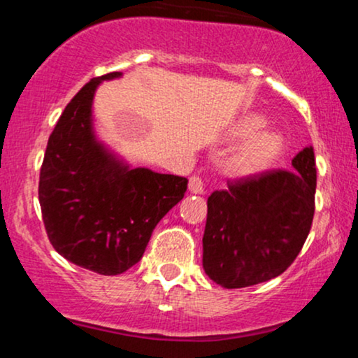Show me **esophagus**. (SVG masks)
Returning a JSON list of instances; mask_svg holds the SVG:
<instances>
[{"mask_svg":"<svg viewBox=\"0 0 358 358\" xmlns=\"http://www.w3.org/2000/svg\"><path fill=\"white\" fill-rule=\"evenodd\" d=\"M188 188H190L192 193H203L205 192L203 180L200 178V176L193 175L192 178H190V182H188Z\"/></svg>","mask_w":358,"mask_h":358,"instance_id":"esophagus-1","label":"esophagus"}]
</instances>
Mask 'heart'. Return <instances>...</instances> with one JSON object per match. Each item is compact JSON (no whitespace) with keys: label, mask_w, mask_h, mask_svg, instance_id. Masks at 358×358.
Instances as JSON below:
<instances>
[{"label":"heart","mask_w":358,"mask_h":358,"mask_svg":"<svg viewBox=\"0 0 358 358\" xmlns=\"http://www.w3.org/2000/svg\"><path fill=\"white\" fill-rule=\"evenodd\" d=\"M266 117L249 114L241 117L232 129L236 139H245L239 150L232 155L231 166L237 173H256L269 166L282 151V136L278 131H261L266 126Z\"/></svg>","instance_id":"1"}]
</instances>
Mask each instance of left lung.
Masks as SVG:
<instances>
[{
    "label": "left lung",
    "instance_id": "8db88e82",
    "mask_svg": "<svg viewBox=\"0 0 358 358\" xmlns=\"http://www.w3.org/2000/svg\"><path fill=\"white\" fill-rule=\"evenodd\" d=\"M294 170H268L227 183L207 200L203 269L227 289L279 276L305 244L315 215L313 146L293 158Z\"/></svg>",
    "mask_w": 358,
    "mask_h": 358
}]
</instances>
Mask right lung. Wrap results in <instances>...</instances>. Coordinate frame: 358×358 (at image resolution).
I'll return each mask as SVG.
<instances>
[{"label": "right lung", "mask_w": 358, "mask_h": 358, "mask_svg": "<svg viewBox=\"0 0 358 358\" xmlns=\"http://www.w3.org/2000/svg\"><path fill=\"white\" fill-rule=\"evenodd\" d=\"M110 72L73 96L48 138L38 200L48 239L80 268L114 276L143 257L153 229L187 192L188 180L133 168L94 136L92 101Z\"/></svg>", "instance_id": "1"}]
</instances>
